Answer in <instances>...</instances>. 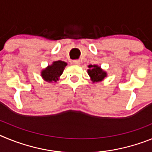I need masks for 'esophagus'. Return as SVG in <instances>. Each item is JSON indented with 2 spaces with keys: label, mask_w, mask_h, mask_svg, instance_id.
Masks as SVG:
<instances>
[{
  "label": "esophagus",
  "mask_w": 152,
  "mask_h": 152,
  "mask_svg": "<svg viewBox=\"0 0 152 152\" xmlns=\"http://www.w3.org/2000/svg\"><path fill=\"white\" fill-rule=\"evenodd\" d=\"M73 64L75 65H79L80 64V60H75V61H73Z\"/></svg>",
  "instance_id": "esophagus-1"
}]
</instances>
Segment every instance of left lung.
<instances>
[{
	"instance_id": "obj_1",
	"label": "left lung",
	"mask_w": 152,
	"mask_h": 152,
	"mask_svg": "<svg viewBox=\"0 0 152 152\" xmlns=\"http://www.w3.org/2000/svg\"><path fill=\"white\" fill-rule=\"evenodd\" d=\"M88 67L89 68V69H88V74L93 83L103 81L104 78L107 77V72L97 64H89Z\"/></svg>"
}]
</instances>
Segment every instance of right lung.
Returning <instances> with one entry per match:
<instances>
[{
  "instance_id": "right-lung-1",
  "label": "right lung",
  "mask_w": 152,
  "mask_h": 152,
  "mask_svg": "<svg viewBox=\"0 0 152 152\" xmlns=\"http://www.w3.org/2000/svg\"><path fill=\"white\" fill-rule=\"evenodd\" d=\"M66 66L67 63L65 61L60 60L53 61L52 64L48 65L46 68L42 70L41 77L47 82H57Z\"/></svg>"
}]
</instances>
